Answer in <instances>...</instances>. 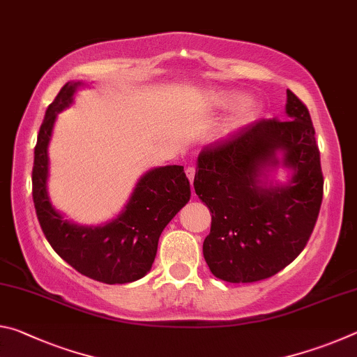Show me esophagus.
Here are the masks:
<instances>
[{
    "instance_id": "1",
    "label": "esophagus",
    "mask_w": 357,
    "mask_h": 357,
    "mask_svg": "<svg viewBox=\"0 0 357 357\" xmlns=\"http://www.w3.org/2000/svg\"><path fill=\"white\" fill-rule=\"evenodd\" d=\"M185 176L189 178V181L192 183L193 178H195V167H187L185 168Z\"/></svg>"
}]
</instances>
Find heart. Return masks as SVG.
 <instances>
[{
    "mask_svg": "<svg viewBox=\"0 0 357 357\" xmlns=\"http://www.w3.org/2000/svg\"><path fill=\"white\" fill-rule=\"evenodd\" d=\"M243 96L241 93L236 91H228V89H204V91L200 94V100L202 104L206 108H227L229 105H233L234 102H238ZM259 112H261V105L259 102L247 99L244 102L234 108V112L229 114L227 118L225 123H223L222 132L223 135H229L238 132L239 129L245 128L247 124L252 123L255 119Z\"/></svg>",
    "mask_w": 357,
    "mask_h": 357,
    "instance_id": "1",
    "label": "heart"
}]
</instances>
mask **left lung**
<instances>
[{"label": "left lung", "instance_id": "obj_1", "mask_svg": "<svg viewBox=\"0 0 357 357\" xmlns=\"http://www.w3.org/2000/svg\"><path fill=\"white\" fill-rule=\"evenodd\" d=\"M285 110V121L258 119L198 155L193 187L213 213L203 255L220 280L275 275L304 250L315 228L324 183L315 129L289 89ZM280 163L294 170L292 179L273 186L268 172Z\"/></svg>", "mask_w": 357, "mask_h": 357}]
</instances>
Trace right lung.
Wrapping results in <instances>:
<instances>
[{
  "label": "right lung",
  "mask_w": 357,
  "mask_h": 357,
  "mask_svg": "<svg viewBox=\"0 0 357 357\" xmlns=\"http://www.w3.org/2000/svg\"><path fill=\"white\" fill-rule=\"evenodd\" d=\"M82 82H68L48 105L34 148L33 202L42 231L59 257L78 273L108 285L135 282L154 263L160 233L190 200L184 167L144 173L116 219L102 227H80L63 219L47 192L48 143L59 112L68 108Z\"/></svg>",
  "instance_id": "add662e5"
}]
</instances>
